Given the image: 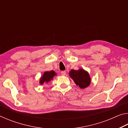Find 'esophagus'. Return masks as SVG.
Listing matches in <instances>:
<instances>
[{
	"label": "esophagus",
	"mask_w": 128,
	"mask_h": 128,
	"mask_svg": "<svg viewBox=\"0 0 128 128\" xmlns=\"http://www.w3.org/2000/svg\"><path fill=\"white\" fill-rule=\"evenodd\" d=\"M61 74L62 76H65L66 74V71H62L61 72Z\"/></svg>",
	"instance_id": "34e87169"
}]
</instances>
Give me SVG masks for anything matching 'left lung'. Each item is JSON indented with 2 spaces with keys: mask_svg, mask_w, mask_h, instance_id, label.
Here are the masks:
<instances>
[{
  "mask_svg": "<svg viewBox=\"0 0 128 128\" xmlns=\"http://www.w3.org/2000/svg\"><path fill=\"white\" fill-rule=\"evenodd\" d=\"M69 74L75 84L81 88H85L90 85V77L88 72L84 69H80L77 70L72 69L69 72Z\"/></svg>",
  "mask_w": 128,
  "mask_h": 128,
  "instance_id": "8db88e82",
  "label": "left lung"
}]
</instances>
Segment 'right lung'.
Instances as JSON below:
<instances>
[{"instance_id":"add662e5","label":"right lung","mask_w":128,"mask_h":128,"mask_svg":"<svg viewBox=\"0 0 128 128\" xmlns=\"http://www.w3.org/2000/svg\"><path fill=\"white\" fill-rule=\"evenodd\" d=\"M56 75V73L54 72V70H51L50 71V72H48V71L45 72L42 75V77L40 78V84L42 85V84H44V82L48 83V82L50 81L51 80L53 79L54 77Z\"/></svg>"}]
</instances>
